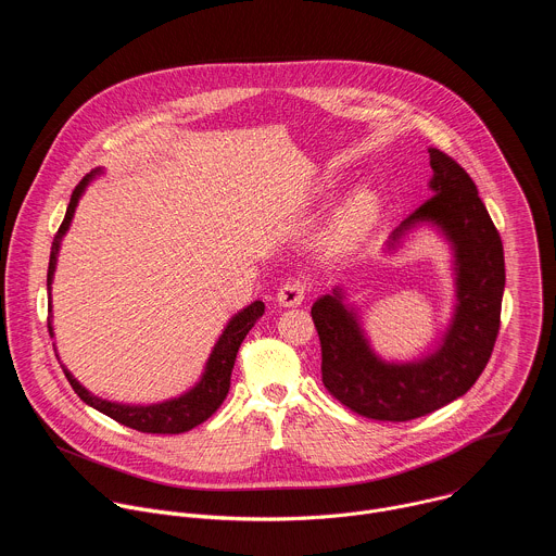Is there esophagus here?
<instances>
[{"mask_svg":"<svg viewBox=\"0 0 556 556\" xmlns=\"http://www.w3.org/2000/svg\"><path fill=\"white\" fill-rule=\"evenodd\" d=\"M303 296H305V283L299 279H292L279 288L277 303L283 307H296V305H301Z\"/></svg>","mask_w":556,"mask_h":556,"instance_id":"esophagus-1","label":"esophagus"}]
</instances>
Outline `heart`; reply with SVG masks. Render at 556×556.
<instances>
[{"mask_svg": "<svg viewBox=\"0 0 556 556\" xmlns=\"http://www.w3.org/2000/svg\"><path fill=\"white\" fill-rule=\"evenodd\" d=\"M339 191V180H324L314 189L316 198L328 200ZM384 213L382 195L371 185H358L341 198L316 235V249L326 260H345L363 249Z\"/></svg>", "mask_w": 556, "mask_h": 556, "instance_id": "b5f03b06", "label": "heart"}]
</instances>
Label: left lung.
<instances>
[{"label": "left lung", "instance_id": "1", "mask_svg": "<svg viewBox=\"0 0 556 556\" xmlns=\"http://www.w3.org/2000/svg\"><path fill=\"white\" fill-rule=\"evenodd\" d=\"M429 165L433 198L389 235L382 253H399L422 228L448 247L453 307L433 345L409 361H387L374 350L343 286L312 305L326 389L371 420L405 422L457 401L484 371L500 332L506 283L500 232L478 187L453 157L429 147Z\"/></svg>", "mask_w": 556, "mask_h": 556}]
</instances>
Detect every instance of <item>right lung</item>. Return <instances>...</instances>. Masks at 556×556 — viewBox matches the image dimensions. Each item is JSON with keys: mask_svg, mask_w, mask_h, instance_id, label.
<instances>
[{"mask_svg": "<svg viewBox=\"0 0 556 556\" xmlns=\"http://www.w3.org/2000/svg\"><path fill=\"white\" fill-rule=\"evenodd\" d=\"M103 172H105L103 167H97L94 172H90L81 182L76 185V189L72 191L63 224H61L59 232L54 235V242H52V249H50V266H48V312H50V319H48V330H50L52 339H54L52 281H54V270H56V262H59L61 242H63L65 232L72 226L78 200L84 198L88 187L99 176H103ZM264 312H266V305L260 299L249 303L240 312H235L230 319L226 321L222 334L217 337V341H215V345H213L195 384L191 389H187L185 393L176 395V399H167V401H161V403L129 405V403H114V401L101 399V395L92 393L88 387L78 382L65 365H61V367H63L65 378L70 380L72 389L78 393V399H81L86 405H90L92 409L110 416L112 420H116V422H121L129 429L142 431V433H185V431H191L193 427L202 425L204 420H208L217 412V407L224 403L228 387H230V371H232V365H235V358H237V350H240L249 330L262 319ZM56 358H59V352H56Z\"/></svg>", "mask_w": 556, "mask_h": 556, "instance_id": "add662e5", "label": "right lung"}]
</instances>
